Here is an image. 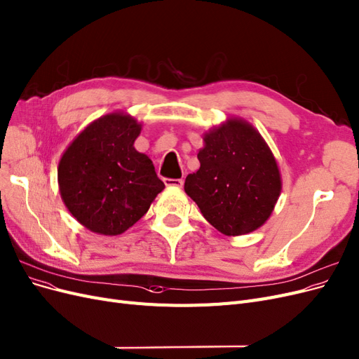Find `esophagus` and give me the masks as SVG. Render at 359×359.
Wrapping results in <instances>:
<instances>
[{
    "label": "esophagus",
    "mask_w": 359,
    "mask_h": 359,
    "mask_svg": "<svg viewBox=\"0 0 359 359\" xmlns=\"http://www.w3.org/2000/svg\"><path fill=\"white\" fill-rule=\"evenodd\" d=\"M165 184L168 187H182L184 180L178 178V180H172V178H165Z\"/></svg>",
    "instance_id": "obj_1"
}]
</instances>
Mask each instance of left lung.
<instances>
[{"instance_id": "1", "label": "left lung", "mask_w": 359, "mask_h": 359, "mask_svg": "<svg viewBox=\"0 0 359 359\" xmlns=\"http://www.w3.org/2000/svg\"><path fill=\"white\" fill-rule=\"evenodd\" d=\"M201 168L184 190L209 224L227 236L262 227L278 202L282 182L269 145L250 123L230 118L205 137Z\"/></svg>"}]
</instances>
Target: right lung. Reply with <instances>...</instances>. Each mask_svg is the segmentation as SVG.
<instances>
[{"instance_id":"add662e5","label":"right lung","mask_w":359,"mask_h":359,"mask_svg":"<svg viewBox=\"0 0 359 359\" xmlns=\"http://www.w3.org/2000/svg\"><path fill=\"white\" fill-rule=\"evenodd\" d=\"M141 125L123 113L95 120L62 154L59 191L80 224L105 236L126 231L165 189L148 156L135 150Z\"/></svg>"}]
</instances>
